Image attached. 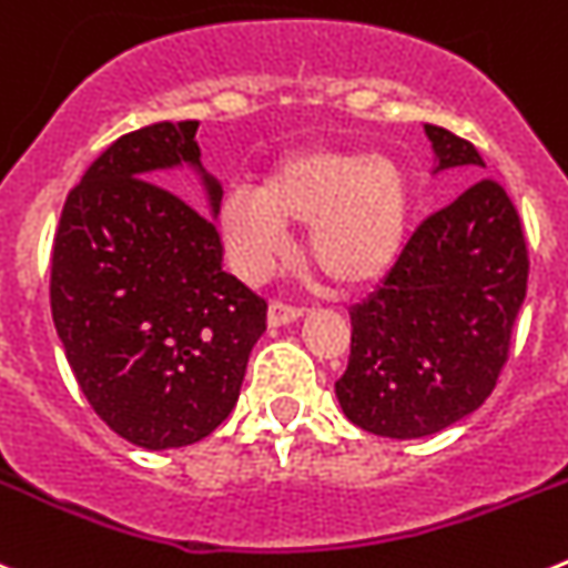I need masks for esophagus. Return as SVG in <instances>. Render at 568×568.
<instances>
[{
  "instance_id": "1",
  "label": "esophagus",
  "mask_w": 568,
  "mask_h": 568,
  "mask_svg": "<svg viewBox=\"0 0 568 568\" xmlns=\"http://www.w3.org/2000/svg\"><path fill=\"white\" fill-rule=\"evenodd\" d=\"M300 316H303V308H296V305H288V303L268 305V325H272V328H280V325L296 322Z\"/></svg>"
}]
</instances>
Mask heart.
<instances>
[{
  "label": "heart",
  "mask_w": 568,
  "mask_h": 568,
  "mask_svg": "<svg viewBox=\"0 0 568 568\" xmlns=\"http://www.w3.org/2000/svg\"><path fill=\"white\" fill-rule=\"evenodd\" d=\"M410 223V183L387 155L300 150L257 189L221 203V237L240 277L263 280L288 252V226H308L305 257L342 288L379 280L396 263Z\"/></svg>",
  "instance_id": "obj_1"
}]
</instances>
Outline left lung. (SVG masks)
<instances>
[{
    "instance_id": "8db88e82",
    "label": "left lung",
    "mask_w": 568,
    "mask_h": 568,
    "mask_svg": "<svg viewBox=\"0 0 568 568\" xmlns=\"http://www.w3.org/2000/svg\"><path fill=\"white\" fill-rule=\"evenodd\" d=\"M436 166L484 170L469 141L424 124ZM526 240L507 192L484 178L430 214L382 285L351 311V359L336 382L356 427L424 438L487 402L526 296Z\"/></svg>"
}]
</instances>
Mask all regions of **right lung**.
Instances as JSON below:
<instances>
[{"label":"right lung","instance_id":"add662e5","mask_svg":"<svg viewBox=\"0 0 568 568\" xmlns=\"http://www.w3.org/2000/svg\"><path fill=\"white\" fill-rule=\"evenodd\" d=\"M197 121H161L106 146L61 209L50 308L81 393L110 430L186 447L237 405L265 300L223 272V186L201 163ZM186 165L210 217L158 174Z\"/></svg>","mask_w":568,"mask_h":568}]
</instances>
